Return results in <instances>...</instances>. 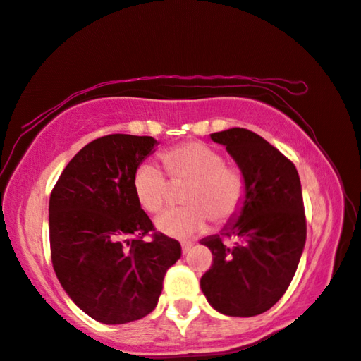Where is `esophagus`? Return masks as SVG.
<instances>
[{
  "instance_id": "esophagus-1",
  "label": "esophagus",
  "mask_w": 361,
  "mask_h": 361,
  "mask_svg": "<svg viewBox=\"0 0 361 361\" xmlns=\"http://www.w3.org/2000/svg\"><path fill=\"white\" fill-rule=\"evenodd\" d=\"M192 243L191 242H181V250H183V255H188L189 250H191Z\"/></svg>"
}]
</instances>
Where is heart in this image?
Masks as SVG:
<instances>
[{
    "label": "heart",
    "instance_id": "heart-1",
    "mask_svg": "<svg viewBox=\"0 0 361 361\" xmlns=\"http://www.w3.org/2000/svg\"><path fill=\"white\" fill-rule=\"evenodd\" d=\"M159 159L170 181H188L181 194L186 205L164 212L156 219V228L162 234L189 239L207 231L210 219L221 228L240 215L248 183L239 167L224 162L221 152L191 140L164 149ZM132 188L138 205L148 213H157L170 197L166 175L148 162L137 167Z\"/></svg>",
    "mask_w": 361,
    "mask_h": 361
}]
</instances>
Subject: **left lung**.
Wrapping results in <instances>:
<instances>
[{
    "label": "left lung",
    "mask_w": 361,
    "mask_h": 361,
    "mask_svg": "<svg viewBox=\"0 0 361 361\" xmlns=\"http://www.w3.org/2000/svg\"><path fill=\"white\" fill-rule=\"evenodd\" d=\"M210 137L234 157L248 194L234 223L200 240L213 255L200 288L218 312L259 315L285 295L301 259L307 232L301 181L295 164L258 133L234 127Z\"/></svg>",
    "instance_id": "8db88e82"
}]
</instances>
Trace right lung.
Returning a JSON list of instances; mask_svg holds the SVG:
<instances>
[{"label":"right lung","mask_w":361,"mask_h":361,"mask_svg":"<svg viewBox=\"0 0 361 361\" xmlns=\"http://www.w3.org/2000/svg\"><path fill=\"white\" fill-rule=\"evenodd\" d=\"M157 142L113 133L97 138L63 169L49 199L51 258L60 285L79 309L106 325L152 312L178 240L153 232L132 178Z\"/></svg>","instance_id":"add662e5"}]
</instances>
